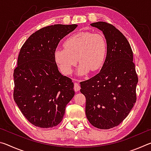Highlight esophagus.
Masks as SVG:
<instances>
[{"mask_svg":"<svg viewBox=\"0 0 151 151\" xmlns=\"http://www.w3.org/2000/svg\"><path fill=\"white\" fill-rule=\"evenodd\" d=\"M80 86L78 85V84L76 83V82H75V83H74V90H75V91L76 92H78L80 91Z\"/></svg>","mask_w":151,"mask_h":151,"instance_id":"obj_1","label":"esophagus"}]
</instances>
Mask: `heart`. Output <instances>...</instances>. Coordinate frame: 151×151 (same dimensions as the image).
Segmentation results:
<instances>
[{
	"instance_id": "heart-1",
	"label": "heart",
	"mask_w": 151,
	"mask_h": 151,
	"mask_svg": "<svg viewBox=\"0 0 151 151\" xmlns=\"http://www.w3.org/2000/svg\"><path fill=\"white\" fill-rule=\"evenodd\" d=\"M64 48L55 50L54 57L61 72L69 75L73 68L80 63L78 73L85 75L89 71L101 70L105 62L108 45L100 33L81 32L71 35L63 42Z\"/></svg>"
}]
</instances>
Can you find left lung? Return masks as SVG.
Listing matches in <instances>:
<instances>
[{
	"label": "left lung",
	"instance_id": "1",
	"mask_svg": "<svg viewBox=\"0 0 151 151\" xmlns=\"http://www.w3.org/2000/svg\"><path fill=\"white\" fill-rule=\"evenodd\" d=\"M91 25L103 31L108 51L100 73L81 82V92L86 97L85 112L90 123L109 129L121 123L136 103L139 79L133 52L122 33L105 22Z\"/></svg>",
	"mask_w": 151,
	"mask_h": 151
}]
</instances>
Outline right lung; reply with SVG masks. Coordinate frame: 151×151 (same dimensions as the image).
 <instances>
[{
    "label": "right lung",
    "mask_w": 151,
    "mask_h": 151,
    "mask_svg": "<svg viewBox=\"0 0 151 151\" xmlns=\"http://www.w3.org/2000/svg\"><path fill=\"white\" fill-rule=\"evenodd\" d=\"M76 24H54L38 30L20 50L14 70L13 98L30 123L50 128L62 121L75 95L73 83L58 71L54 54L60 40Z\"/></svg>",
    "instance_id": "1"
}]
</instances>
